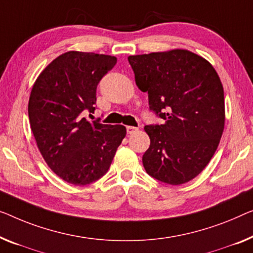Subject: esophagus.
<instances>
[{
    "label": "esophagus",
    "mask_w": 253,
    "mask_h": 253,
    "mask_svg": "<svg viewBox=\"0 0 253 253\" xmlns=\"http://www.w3.org/2000/svg\"><path fill=\"white\" fill-rule=\"evenodd\" d=\"M126 129H127V134H134L138 130V128L134 127V126H127Z\"/></svg>",
    "instance_id": "34e87169"
}]
</instances>
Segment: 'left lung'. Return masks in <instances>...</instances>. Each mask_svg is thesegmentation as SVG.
<instances>
[{"mask_svg": "<svg viewBox=\"0 0 253 253\" xmlns=\"http://www.w3.org/2000/svg\"><path fill=\"white\" fill-rule=\"evenodd\" d=\"M135 82L150 110L164 119L148 125L142 161L160 182L180 185L197 177L216 152L225 125L224 88L214 68L187 50L130 55Z\"/></svg>", "mask_w": 253, "mask_h": 253, "instance_id": "left-lung-1", "label": "left lung"}]
</instances>
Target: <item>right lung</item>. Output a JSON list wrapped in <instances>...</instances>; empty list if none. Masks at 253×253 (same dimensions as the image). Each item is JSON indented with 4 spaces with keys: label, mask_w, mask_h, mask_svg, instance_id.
I'll list each match as a JSON object with an SVG mask.
<instances>
[{
    "label": "right lung",
    "mask_w": 253,
    "mask_h": 253,
    "mask_svg": "<svg viewBox=\"0 0 253 253\" xmlns=\"http://www.w3.org/2000/svg\"><path fill=\"white\" fill-rule=\"evenodd\" d=\"M116 63V56L66 52L45 68L32 88L28 116L40 152L52 171L74 185L105 175L126 136L125 126L83 118L85 111L95 110L97 84Z\"/></svg>",
    "instance_id": "add662e5"
}]
</instances>
